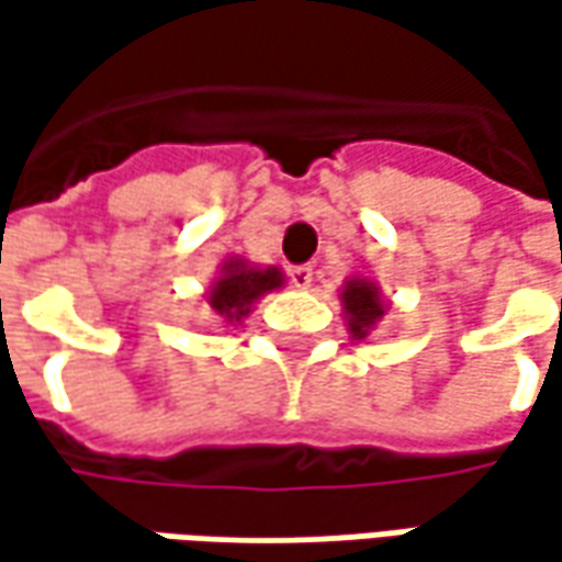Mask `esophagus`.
Masks as SVG:
<instances>
[{
	"label": "esophagus",
	"instance_id": "obj_1",
	"mask_svg": "<svg viewBox=\"0 0 562 562\" xmlns=\"http://www.w3.org/2000/svg\"><path fill=\"white\" fill-rule=\"evenodd\" d=\"M291 284L296 291H310V288H313V269H310V266H293Z\"/></svg>",
	"mask_w": 562,
	"mask_h": 562
}]
</instances>
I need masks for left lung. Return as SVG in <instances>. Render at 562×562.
I'll list each match as a JSON object with an SVG mask.
<instances>
[{
    "mask_svg": "<svg viewBox=\"0 0 562 562\" xmlns=\"http://www.w3.org/2000/svg\"><path fill=\"white\" fill-rule=\"evenodd\" d=\"M344 322L353 340H366L387 313V300L369 274H350L340 288Z\"/></svg>",
    "mask_w": 562,
    "mask_h": 562,
    "instance_id": "1",
    "label": "left lung"
}]
</instances>
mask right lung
Wrapping results in <instances>:
<instances>
[{
    "label": "right lung",
    "instance_id": "1",
    "mask_svg": "<svg viewBox=\"0 0 562 562\" xmlns=\"http://www.w3.org/2000/svg\"><path fill=\"white\" fill-rule=\"evenodd\" d=\"M281 288H284V271L278 266H249L247 259L231 256L222 262L212 288L205 291V303L218 325L237 328L266 293Z\"/></svg>",
    "mask_w": 562,
    "mask_h": 562
}]
</instances>
